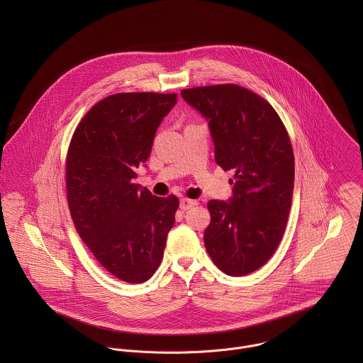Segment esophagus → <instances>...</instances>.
I'll return each instance as SVG.
<instances>
[{
	"label": "esophagus",
	"mask_w": 363,
	"mask_h": 363,
	"mask_svg": "<svg viewBox=\"0 0 363 363\" xmlns=\"http://www.w3.org/2000/svg\"><path fill=\"white\" fill-rule=\"evenodd\" d=\"M194 206H197V201L196 200H190V199H186V197H183L182 200H180V208L182 209H190L191 207H194Z\"/></svg>",
	"instance_id": "1"
}]
</instances>
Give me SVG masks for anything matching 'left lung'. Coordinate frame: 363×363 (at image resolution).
Returning <instances> with one entry per match:
<instances>
[{
    "instance_id": "left-lung-1",
    "label": "left lung",
    "mask_w": 363,
    "mask_h": 363,
    "mask_svg": "<svg viewBox=\"0 0 363 363\" xmlns=\"http://www.w3.org/2000/svg\"><path fill=\"white\" fill-rule=\"evenodd\" d=\"M208 120L215 162L233 170L230 203L211 200L204 232L213 264L228 275H247L275 253L292 204L295 156L275 108L235 84L182 91Z\"/></svg>"
}]
</instances>
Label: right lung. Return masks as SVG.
Returning <instances> with one entry per match:
<instances>
[{"label":"right lung","mask_w":363,"mask_h":363,"mask_svg":"<svg viewBox=\"0 0 363 363\" xmlns=\"http://www.w3.org/2000/svg\"><path fill=\"white\" fill-rule=\"evenodd\" d=\"M176 101V94L110 95L82 117L68 147L65 184L75 229L104 269L128 284L155 274L179 208L176 196L155 197L133 182Z\"/></svg>","instance_id":"add662e5"}]
</instances>
